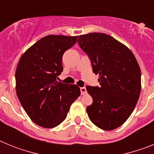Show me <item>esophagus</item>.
Instances as JSON below:
<instances>
[{
    "label": "esophagus",
    "mask_w": 154,
    "mask_h": 154,
    "mask_svg": "<svg viewBox=\"0 0 154 154\" xmlns=\"http://www.w3.org/2000/svg\"><path fill=\"white\" fill-rule=\"evenodd\" d=\"M80 91H81L82 95H85V94H86L87 92L85 87H81V88H80Z\"/></svg>",
    "instance_id": "esophagus-1"
}]
</instances>
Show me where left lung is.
I'll return each instance as SVG.
<instances>
[{
	"instance_id": "1",
	"label": "left lung",
	"mask_w": 154,
	"mask_h": 154,
	"mask_svg": "<svg viewBox=\"0 0 154 154\" xmlns=\"http://www.w3.org/2000/svg\"><path fill=\"white\" fill-rule=\"evenodd\" d=\"M78 44L88 55L100 86H86L92 97L89 118L104 130H112L130 117L141 90V72L126 46L103 33L79 36Z\"/></svg>"
}]
</instances>
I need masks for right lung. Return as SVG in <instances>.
Segmentation results:
<instances>
[{"instance_id":"right-lung-1","label":"right lung","mask_w":154,"mask_h":154,"mask_svg":"<svg viewBox=\"0 0 154 154\" xmlns=\"http://www.w3.org/2000/svg\"><path fill=\"white\" fill-rule=\"evenodd\" d=\"M77 38L44 37L24 53L17 64V98L31 120L42 127L53 128L62 123L80 96L76 85L57 82L63 71L62 55L75 44Z\"/></svg>"}]
</instances>
